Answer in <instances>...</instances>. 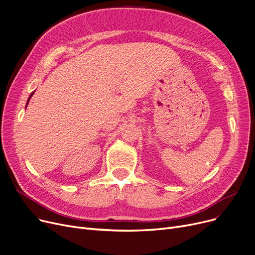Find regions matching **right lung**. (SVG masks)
Segmentation results:
<instances>
[{
	"label": "right lung",
	"mask_w": 255,
	"mask_h": 255,
	"mask_svg": "<svg viewBox=\"0 0 255 255\" xmlns=\"http://www.w3.org/2000/svg\"><path fill=\"white\" fill-rule=\"evenodd\" d=\"M32 95H33V93H32V94H31V96H30V98H31V97H32ZM30 98H29V100H30ZM29 100H28V102H29Z\"/></svg>",
	"instance_id": "right-lung-1"
}]
</instances>
